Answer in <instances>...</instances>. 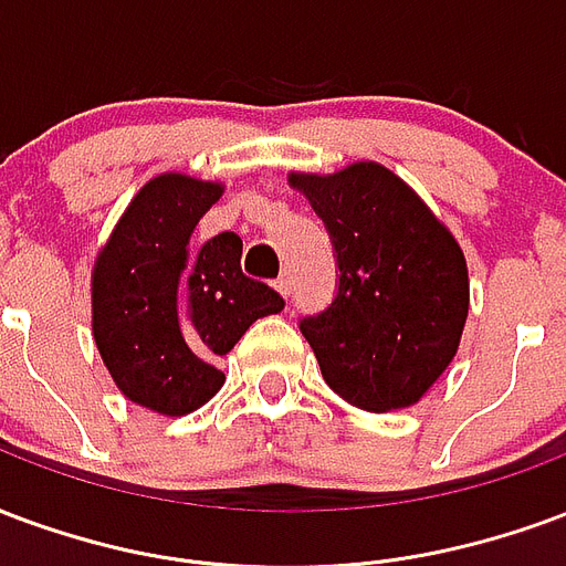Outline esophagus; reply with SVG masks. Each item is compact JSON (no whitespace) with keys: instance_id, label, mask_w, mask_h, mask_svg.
<instances>
[{"instance_id":"34e87169","label":"esophagus","mask_w":566,"mask_h":566,"mask_svg":"<svg viewBox=\"0 0 566 566\" xmlns=\"http://www.w3.org/2000/svg\"><path fill=\"white\" fill-rule=\"evenodd\" d=\"M274 286H277V292L283 295V298H289V292H292V277H289L286 271H283V274L274 280Z\"/></svg>"}]
</instances>
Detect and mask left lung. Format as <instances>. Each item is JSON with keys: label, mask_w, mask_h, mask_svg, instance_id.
<instances>
[{"label": "left lung", "mask_w": 566, "mask_h": 566, "mask_svg": "<svg viewBox=\"0 0 566 566\" xmlns=\"http://www.w3.org/2000/svg\"><path fill=\"white\" fill-rule=\"evenodd\" d=\"M332 238L337 292L301 319L325 382L368 413L422 398L468 319L464 253L413 189L377 163L292 175Z\"/></svg>", "instance_id": "obj_1"}]
</instances>
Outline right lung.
Segmentation results:
<instances>
[{"label":"right lung","instance_id":"right-lung-1","mask_svg":"<svg viewBox=\"0 0 566 566\" xmlns=\"http://www.w3.org/2000/svg\"><path fill=\"white\" fill-rule=\"evenodd\" d=\"M220 196V184L153 177L96 259L98 353L117 389L153 413L187 416L208 403L226 382L217 356L286 304L268 283L243 274L238 234L192 241Z\"/></svg>","mask_w":566,"mask_h":566}]
</instances>
